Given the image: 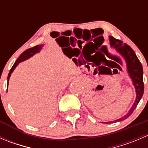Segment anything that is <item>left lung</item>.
I'll return each instance as SVG.
<instances>
[{
	"label": "left lung",
	"instance_id": "left-lung-1",
	"mask_svg": "<svg viewBox=\"0 0 148 148\" xmlns=\"http://www.w3.org/2000/svg\"><path fill=\"white\" fill-rule=\"evenodd\" d=\"M110 46L113 49H116L117 53L122 56L124 60L125 61L127 67V71L129 75L130 78L132 80L133 86H135V92H136V98L132 104V107L130 109L126 114L120 118L110 122H105L104 123L110 124L114 122H121L128 118L132 114L137 105L141 99L144 92V83H143V69L141 63L137 57L136 54L132 50V48L127 44H124L122 41L116 39L113 36H109ZM104 123V122H103Z\"/></svg>",
	"mask_w": 148,
	"mask_h": 148
}]
</instances>
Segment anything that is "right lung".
I'll list each match as a JSON object with an SVG mask.
<instances>
[{
  "label": "right lung",
  "instance_id": "right-lung-1",
  "mask_svg": "<svg viewBox=\"0 0 148 148\" xmlns=\"http://www.w3.org/2000/svg\"><path fill=\"white\" fill-rule=\"evenodd\" d=\"M43 46H44V44H41V45H37L34 46V47L31 48V49H28L27 50L25 51L24 52H23V53L19 56V57L18 58V59L16 61L15 64H13V66H12V68L10 69V72L8 75V82H9V79H10V76H11V74L13 73V71H14L16 67L18 65V64L22 62H24V61L27 60L28 59H30V58L32 57L33 56H34L36 53H39V52L41 51V49H42ZM7 91H8V89H7Z\"/></svg>",
  "mask_w": 148,
  "mask_h": 148
}]
</instances>
